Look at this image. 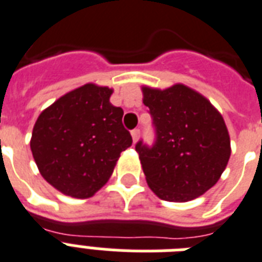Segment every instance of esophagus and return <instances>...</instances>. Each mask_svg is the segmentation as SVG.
I'll return each instance as SVG.
<instances>
[{"label": "esophagus", "instance_id": "34e87169", "mask_svg": "<svg viewBox=\"0 0 262 262\" xmlns=\"http://www.w3.org/2000/svg\"><path fill=\"white\" fill-rule=\"evenodd\" d=\"M132 138H133V141L137 142V140L140 138V129H133L132 130Z\"/></svg>", "mask_w": 262, "mask_h": 262}]
</instances>
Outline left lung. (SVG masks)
<instances>
[{
  "label": "left lung",
  "instance_id": "obj_1",
  "mask_svg": "<svg viewBox=\"0 0 262 262\" xmlns=\"http://www.w3.org/2000/svg\"><path fill=\"white\" fill-rule=\"evenodd\" d=\"M156 140L136 144L145 179L157 196L188 202L210 190L230 159V137L221 113L184 84L142 87Z\"/></svg>",
  "mask_w": 262,
  "mask_h": 262
}]
</instances>
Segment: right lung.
<instances>
[{
    "label": "right lung",
    "instance_id": "1",
    "mask_svg": "<svg viewBox=\"0 0 262 262\" xmlns=\"http://www.w3.org/2000/svg\"><path fill=\"white\" fill-rule=\"evenodd\" d=\"M113 90L78 87L42 110L31 138L40 173L69 196H93L109 178L121 152L132 145L124 110L110 103Z\"/></svg>",
    "mask_w": 262,
    "mask_h": 262
}]
</instances>
